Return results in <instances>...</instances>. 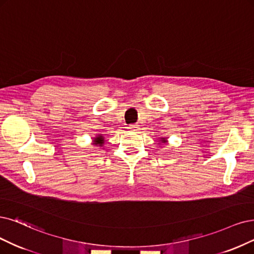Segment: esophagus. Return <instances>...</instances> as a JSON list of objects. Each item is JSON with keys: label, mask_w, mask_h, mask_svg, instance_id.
Segmentation results:
<instances>
[{"label": "esophagus", "mask_w": 254, "mask_h": 254, "mask_svg": "<svg viewBox=\"0 0 254 254\" xmlns=\"http://www.w3.org/2000/svg\"><path fill=\"white\" fill-rule=\"evenodd\" d=\"M128 128L133 129V130H138V129H139V126H138V125H129V126H128Z\"/></svg>", "instance_id": "esophagus-1"}]
</instances>
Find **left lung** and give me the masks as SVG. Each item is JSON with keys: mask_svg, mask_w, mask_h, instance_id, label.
Returning a JSON list of instances; mask_svg holds the SVG:
<instances>
[{"mask_svg": "<svg viewBox=\"0 0 254 254\" xmlns=\"http://www.w3.org/2000/svg\"><path fill=\"white\" fill-rule=\"evenodd\" d=\"M161 141H162V142H165V139H164V138H161Z\"/></svg>", "mask_w": 254, "mask_h": 254, "instance_id": "8db88e82", "label": "left lung"}]
</instances>
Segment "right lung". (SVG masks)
Returning a JSON list of instances; mask_svg holds the SVG:
<instances>
[{
	"instance_id": "1",
	"label": "right lung",
	"mask_w": 254,
	"mask_h": 254,
	"mask_svg": "<svg viewBox=\"0 0 254 254\" xmlns=\"http://www.w3.org/2000/svg\"><path fill=\"white\" fill-rule=\"evenodd\" d=\"M103 142H105V140H103L102 136H98V137H96L95 139H94V144H95V145L101 146L103 144Z\"/></svg>"
}]
</instances>
